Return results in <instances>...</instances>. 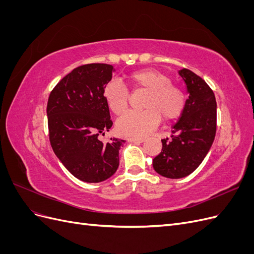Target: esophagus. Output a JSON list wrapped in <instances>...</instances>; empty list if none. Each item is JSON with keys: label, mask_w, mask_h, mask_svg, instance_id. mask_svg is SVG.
<instances>
[{"label": "esophagus", "mask_w": 254, "mask_h": 254, "mask_svg": "<svg viewBox=\"0 0 254 254\" xmlns=\"http://www.w3.org/2000/svg\"><path fill=\"white\" fill-rule=\"evenodd\" d=\"M128 141L133 143H143L145 141L144 137H129Z\"/></svg>", "instance_id": "1"}]
</instances>
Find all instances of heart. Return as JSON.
Masks as SVG:
<instances>
[{
    "mask_svg": "<svg viewBox=\"0 0 254 254\" xmlns=\"http://www.w3.org/2000/svg\"><path fill=\"white\" fill-rule=\"evenodd\" d=\"M128 79L135 90L148 91L145 98V110L129 111L117 123L118 131L123 135L144 136L155 130L161 118L172 121L179 118L186 107L183 91L172 84L171 78L155 68H143L130 73ZM103 96L114 114L125 112L129 103L127 87L111 80L103 90Z\"/></svg>",
    "mask_w": 254,
    "mask_h": 254,
    "instance_id": "heart-1",
    "label": "heart"
}]
</instances>
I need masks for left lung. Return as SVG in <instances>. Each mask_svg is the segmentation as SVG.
<instances>
[{
	"label": "left lung",
	"instance_id": "1",
	"mask_svg": "<svg viewBox=\"0 0 254 254\" xmlns=\"http://www.w3.org/2000/svg\"><path fill=\"white\" fill-rule=\"evenodd\" d=\"M179 74L187 84L189 98L171 139H163L162 150L152 160L161 176L179 179L193 173L209 152L216 133V99L200 76L188 68Z\"/></svg>",
	"mask_w": 254,
	"mask_h": 254
}]
</instances>
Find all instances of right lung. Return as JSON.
<instances>
[{"label":"right lung","mask_w":254,"mask_h":254,"mask_svg":"<svg viewBox=\"0 0 254 254\" xmlns=\"http://www.w3.org/2000/svg\"><path fill=\"white\" fill-rule=\"evenodd\" d=\"M114 68L106 64L75 67L51 92L47 113L51 146L57 158L76 178L102 182L117 172L119 150L124 140L103 143L99 134L113 123L103 90Z\"/></svg>","instance_id":"obj_1"}]
</instances>
